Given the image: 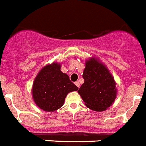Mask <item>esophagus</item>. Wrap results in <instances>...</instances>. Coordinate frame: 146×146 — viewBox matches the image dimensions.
I'll return each instance as SVG.
<instances>
[{
	"instance_id": "1",
	"label": "esophagus",
	"mask_w": 146,
	"mask_h": 146,
	"mask_svg": "<svg viewBox=\"0 0 146 146\" xmlns=\"http://www.w3.org/2000/svg\"><path fill=\"white\" fill-rule=\"evenodd\" d=\"M74 84H75L76 86H77V88H80V82H78V81H77V82H75V83H74Z\"/></svg>"
}]
</instances>
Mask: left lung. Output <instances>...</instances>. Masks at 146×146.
I'll return each mask as SVG.
<instances>
[{
	"label": "left lung",
	"mask_w": 146,
	"mask_h": 146,
	"mask_svg": "<svg viewBox=\"0 0 146 146\" xmlns=\"http://www.w3.org/2000/svg\"><path fill=\"white\" fill-rule=\"evenodd\" d=\"M82 77L84 83L78 93L86 106L94 111H104L116 98L117 89L112 74L97 58L86 60Z\"/></svg>",
	"instance_id": "obj_1"
}]
</instances>
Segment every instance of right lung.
Listing matches in <instances>:
<instances>
[{
  "label": "right lung",
  "instance_id": "add662e5",
  "mask_svg": "<svg viewBox=\"0 0 146 146\" xmlns=\"http://www.w3.org/2000/svg\"><path fill=\"white\" fill-rule=\"evenodd\" d=\"M78 88L60 71V64L53 62L44 66L35 78L32 94L36 104L44 111L53 112L64 105L67 94Z\"/></svg>",
  "mask_w": 146,
  "mask_h": 146
}]
</instances>
